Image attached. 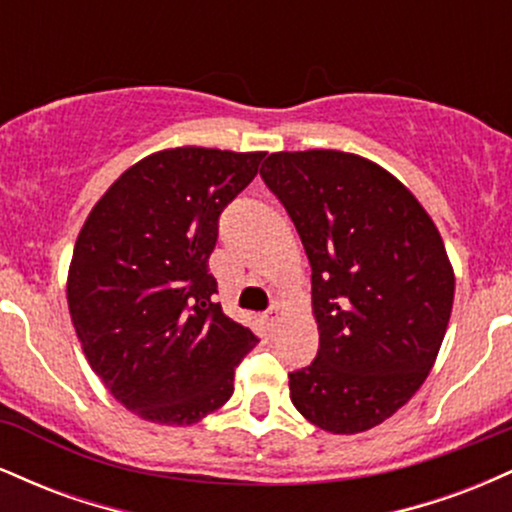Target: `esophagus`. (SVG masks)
Segmentation results:
<instances>
[{
  "instance_id": "1",
  "label": "esophagus",
  "mask_w": 512,
  "mask_h": 512,
  "mask_svg": "<svg viewBox=\"0 0 512 512\" xmlns=\"http://www.w3.org/2000/svg\"><path fill=\"white\" fill-rule=\"evenodd\" d=\"M264 322H267L269 332H274L276 327H279V313H276V310H274V313H267V315H264Z\"/></svg>"
}]
</instances>
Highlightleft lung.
I'll return each instance as SVG.
<instances>
[{
  "label": "left lung",
  "instance_id": "1",
  "mask_svg": "<svg viewBox=\"0 0 512 512\" xmlns=\"http://www.w3.org/2000/svg\"><path fill=\"white\" fill-rule=\"evenodd\" d=\"M313 269L317 358L289 375L310 424L354 436L414 397L448 330L455 272L436 223L404 182L334 149L276 151L260 170Z\"/></svg>",
  "mask_w": 512,
  "mask_h": 512
}]
</instances>
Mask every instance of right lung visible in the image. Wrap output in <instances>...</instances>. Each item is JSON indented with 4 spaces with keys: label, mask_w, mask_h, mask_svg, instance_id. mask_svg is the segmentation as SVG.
<instances>
[{
    "label": "right lung",
    "mask_w": 512,
    "mask_h": 512,
    "mask_svg": "<svg viewBox=\"0 0 512 512\" xmlns=\"http://www.w3.org/2000/svg\"><path fill=\"white\" fill-rule=\"evenodd\" d=\"M264 151L175 146L144 156L93 204L67 274L72 325L105 390L139 419L192 426L233 395L257 337L211 303L219 214Z\"/></svg>",
    "instance_id": "add662e5"
}]
</instances>
